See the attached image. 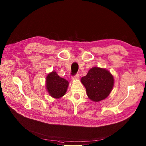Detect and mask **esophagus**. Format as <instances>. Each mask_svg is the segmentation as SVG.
Instances as JSON below:
<instances>
[{"mask_svg": "<svg viewBox=\"0 0 146 146\" xmlns=\"http://www.w3.org/2000/svg\"><path fill=\"white\" fill-rule=\"evenodd\" d=\"M80 78V76L79 74H76V75L72 77V80H78Z\"/></svg>", "mask_w": 146, "mask_h": 146, "instance_id": "obj_1", "label": "esophagus"}]
</instances>
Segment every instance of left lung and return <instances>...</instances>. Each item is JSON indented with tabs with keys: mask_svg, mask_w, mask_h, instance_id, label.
Here are the masks:
<instances>
[{
	"mask_svg": "<svg viewBox=\"0 0 146 146\" xmlns=\"http://www.w3.org/2000/svg\"><path fill=\"white\" fill-rule=\"evenodd\" d=\"M85 87L88 98L94 102H100L110 94L114 84L112 75L106 69L92 67L87 75L81 79Z\"/></svg>",
	"mask_w": 146,
	"mask_h": 146,
	"instance_id": "8db88e82",
	"label": "left lung"
}]
</instances>
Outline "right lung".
Masks as SVG:
<instances>
[{"label": "right lung", "instance_id": "1", "mask_svg": "<svg viewBox=\"0 0 146 146\" xmlns=\"http://www.w3.org/2000/svg\"><path fill=\"white\" fill-rule=\"evenodd\" d=\"M69 83L60 77L56 71H52L46 77V88L49 95L54 98L58 99L66 93Z\"/></svg>", "mask_w": 146, "mask_h": 146}]
</instances>
